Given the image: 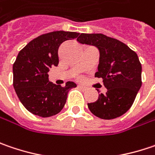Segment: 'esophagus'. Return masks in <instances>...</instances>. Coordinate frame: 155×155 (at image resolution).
Segmentation results:
<instances>
[{
	"instance_id": "1",
	"label": "esophagus",
	"mask_w": 155,
	"mask_h": 155,
	"mask_svg": "<svg viewBox=\"0 0 155 155\" xmlns=\"http://www.w3.org/2000/svg\"><path fill=\"white\" fill-rule=\"evenodd\" d=\"M78 87L80 90H82V91H85V90L87 89V87H86V86H84V85H78Z\"/></svg>"
}]
</instances>
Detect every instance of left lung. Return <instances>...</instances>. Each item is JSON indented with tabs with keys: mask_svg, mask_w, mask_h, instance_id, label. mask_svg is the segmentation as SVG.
Returning <instances> with one entry per match:
<instances>
[{
	"mask_svg": "<svg viewBox=\"0 0 155 155\" xmlns=\"http://www.w3.org/2000/svg\"><path fill=\"white\" fill-rule=\"evenodd\" d=\"M77 41L95 46L99 62L95 77L102 78L105 94L100 93L88 108L95 116L112 120L127 112L141 87V64L135 52L117 39L103 34H84Z\"/></svg>",
	"mask_w": 155,
	"mask_h": 155,
	"instance_id": "left-lung-1",
	"label": "left lung"
}]
</instances>
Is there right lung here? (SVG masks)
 I'll return each mask as SVG.
<instances>
[{"label":"right lung","instance_id":"add662e5","mask_svg":"<svg viewBox=\"0 0 155 155\" xmlns=\"http://www.w3.org/2000/svg\"><path fill=\"white\" fill-rule=\"evenodd\" d=\"M78 35L77 32L53 31L33 39L19 52L13 65V85L28 112L47 118L64 108L69 91L77 84L67 82L64 87L57 85L49 81L48 73L59 63V46Z\"/></svg>","mask_w":155,"mask_h":155}]
</instances>
